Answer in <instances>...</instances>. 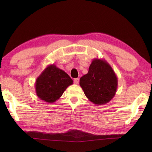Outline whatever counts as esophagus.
Returning a JSON list of instances; mask_svg holds the SVG:
<instances>
[{"mask_svg": "<svg viewBox=\"0 0 152 152\" xmlns=\"http://www.w3.org/2000/svg\"><path fill=\"white\" fill-rule=\"evenodd\" d=\"M79 81H80L79 78H75L74 80V83H75V84H78V83H79Z\"/></svg>", "mask_w": 152, "mask_h": 152, "instance_id": "obj_1", "label": "esophagus"}]
</instances>
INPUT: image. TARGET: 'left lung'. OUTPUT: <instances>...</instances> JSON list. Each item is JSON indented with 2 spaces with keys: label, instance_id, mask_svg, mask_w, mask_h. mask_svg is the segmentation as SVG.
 <instances>
[{
  "label": "left lung",
  "instance_id": "left-lung-1",
  "mask_svg": "<svg viewBox=\"0 0 152 152\" xmlns=\"http://www.w3.org/2000/svg\"><path fill=\"white\" fill-rule=\"evenodd\" d=\"M80 86L93 104H105L115 95L118 78L107 61L95 58L90 64L88 74L80 78Z\"/></svg>",
  "mask_w": 152,
  "mask_h": 152
}]
</instances>
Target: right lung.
<instances>
[{
	"label": "right lung",
	"mask_w": 152,
	"mask_h": 152,
	"mask_svg": "<svg viewBox=\"0 0 152 152\" xmlns=\"http://www.w3.org/2000/svg\"><path fill=\"white\" fill-rule=\"evenodd\" d=\"M72 83L73 80L64 70L52 64L48 65L37 78L35 91L40 99L53 103Z\"/></svg>",
	"instance_id": "right-lung-1"
}]
</instances>
